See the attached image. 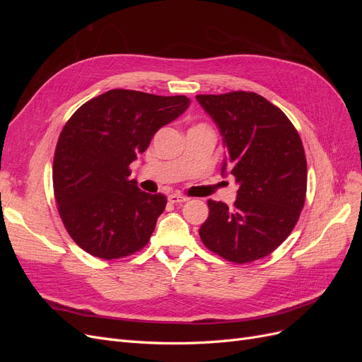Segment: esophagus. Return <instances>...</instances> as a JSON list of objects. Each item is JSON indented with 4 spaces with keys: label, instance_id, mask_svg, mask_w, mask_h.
I'll use <instances>...</instances> for the list:
<instances>
[{
    "label": "esophagus",
    "instance_id": "obj_1",
    "mask_svg": "<svg viewBox=\"0 0 362 362\" xmlns=\"http://www.w3.org/2000/svg\"><path fill=\"white\" fill-rule=\"evenodd\" d=\"M187 201H189L187 196H182L178 193L169 194V202H172V204H181V202H187Z\"/></svg>",
    "mask_w": 362,
    "mask_h": 362
}]
</instances>
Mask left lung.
<instances>
[{"instance_id":"left-lung-1","label":"left lung","mask_w":362,"mask_h":362,"mask_svg":"<svg viewBox=\"0 0 362 362\" xmlns=\"http://www.w3.org/2000/svg\"><path fill=\"white\" fill-rule=\"evenodd\" d=\"M226 149L222 175L238 185L234 206L208 201L202 243L228 261L250 262L272 254L298 223L306 194L302 140L276 105L254 92L198 95Z\"/></svg>"}]
</instances>
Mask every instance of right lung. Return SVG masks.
<instances>
[{
  "label": "right lung",
  "mask_w": 362,
  "mask_h": 362,
  "mask_svg": "<svg viewBox=\"0 0 362 362\" xmlns=\"http://www.w3.org/2000/svg\"><path fill=\"white\" fill-rule=\"evenodd\" d=\"M190 100L113 89L83 104L63 127L52 164L54 196L64 228L87 254L128 257L154 233L168 204L129 180V164Z\"/></svg>",
  "instance_id": "add662e5"
}]
</instances>
